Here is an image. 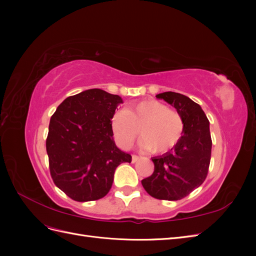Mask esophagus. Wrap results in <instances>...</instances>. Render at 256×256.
<instances>
[{
    "instance_id": "obj_1",
    "label": "esophagus",
    "mask_w": 256,
    "mask_h": 256,
    "mask_svg": "<svg viewBox=\"0 0 256 256\" xmlns=\"http://www.w3.org/2000/svg\"><path fill=\"white\" fill-rule=\"evenodd\" d=\"M138 159H140V156H138V154H132V162H136Z\"/></svg>"
}]
</instances>
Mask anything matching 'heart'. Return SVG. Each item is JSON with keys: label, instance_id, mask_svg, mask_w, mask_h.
Returning <instances> with one entry per match:
<instances>
[{"label": "heart", "instance_id": "b5f03b06", "mask_svg": "<svg viewBox=\"0 0 256 256\" xmlns=\"http://www.w3.org/2000/svg\"><path fill=\"white\" fill-rule=\"evenodd\" d=\"M111 128L116 142L124 148L132 145L138 134L142 147L152 154H162L180 142L184 124L176 110L158 100L146 99L116 112Z\"/></svg>", "mask_w": 256, "mask_h": 256}]
</instances>
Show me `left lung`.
I'll use <instances>...</instances> for the list:
<instances>
[{
    "mask_svg": "<svg viewBox=\"0 0 256 256\" xmlns=\"http://www.w3.org/2000/svg\"><path fill=\"white\" fill-rule=\"evenodd\" d=\"M172 104L182 115L184 132L173 148L154 157V173L142 180L145 191L154 198L178 200L200 187L208 174L212 156L209 120L202 108L187 96L164 92L156 96Z\"/></svg>",
    "mask_w": 256,
    "mask_h": 256,
    "instance_id": "left-lung-1",
    "label": "left lung"
}]
</instances>
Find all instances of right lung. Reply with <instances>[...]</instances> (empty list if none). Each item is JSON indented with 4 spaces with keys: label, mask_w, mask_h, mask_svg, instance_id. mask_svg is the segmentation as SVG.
<instances>
[{
    "label": "right lung",
    "mask_w": 256,
    "mask_h": 256,
    "mask_svg": "<svg viewBox=\"0 0 256 256\" xmlns=\"http://www.w3.org/2000/svg\"><path fill=\"white\" fill-rule=\"evenodd\" d=\"M118 95L92 88L66 98L51 116L46 141L50 174L76 202L96 200L110 191L116 168L131 162L116 147L111 120Z\"/></svg>",
    "instance_id": "right-lung-1"
}]
</instances>
